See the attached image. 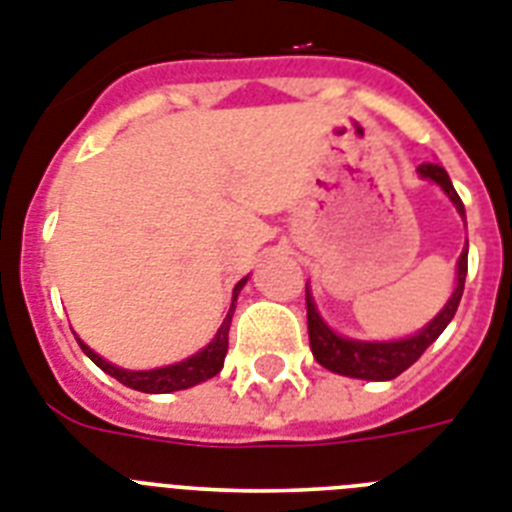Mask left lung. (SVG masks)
Masks as SVG:
<instances>
[{"mask_svg": "<svg viewBox=\"0 0 512 512\" xmlns=\"http://www.w3.org/2000/svg\"><path fill=\"white\" fill-rule=\"evenodd\" d=\"M418 176L426 178V181H434L450 197V202L455 205L460 218L465 220L463 202H460L458 191H455V186H452L450 176H447V170L442 165L423 162L421 168H418ZM465 273H468V242H465V249L458 257L455 289H452L450 299L444 302L442 310L421 331L402 336V339H389V342H363V339H350V336L336 334L334 328L323 321V315L318 313L313 294H310V284H307V334H310L313 357L323 368H328L331 373H339V376L363 378V381H392L402 371H407L423 352L429 350V344H434L439 339V334L447 328V323L455 318L460 297H463Z\"/></svg>", "mask_w": 512, "mask_h": 512, "instance_id": "8db88e82", "label": "left lung"}]
</instances>
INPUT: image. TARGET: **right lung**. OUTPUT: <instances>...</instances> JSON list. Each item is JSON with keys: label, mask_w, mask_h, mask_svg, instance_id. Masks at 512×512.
Returning a JSON list of instances; mask_svg holds the SVG:
<instances>
[{"label": "right lung", "mask_w": 512, "mask_h": 512, "mask_svg": "<svg viewBox=\"0 0 512 512\" xmlns=\"http://www.w3.org/2000/svg\"><path fill=\"white\" fill-rule=\"evenodd\" d=\"M249 278V276H247ZM247 278H242L239 284L234 286V299H231V307H228L226 318L220 323L218 334L213 336V342L202 347L199 352H194L191 357L181 360V363H173V365H162V368H152V371H128V368H120V365L110 363L105 360L102 355L91 350L89 344L81 342V350L91 357V363L99 365L107 376L118 378L120 384L128 386V389H136V392H144V394H170V392H178V389H189V386H197L207 378L218 376L220 368H223V360H226V352H228V328H231V318H234V310H236V297L239 292L244 289L247 284Z\"/></svg>", "instance_id": "right-lung-1"}]
</instances>
